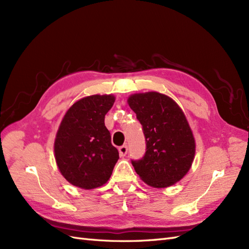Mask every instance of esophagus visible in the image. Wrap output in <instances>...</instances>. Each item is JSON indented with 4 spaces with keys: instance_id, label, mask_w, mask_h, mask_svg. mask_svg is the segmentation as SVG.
<instances>
[{
    "instance_id": "1",
    "label": "esophagus",
    "mask_w": 249,
    "mask_h": 249,
    "mask_svg": "<svg viewBox=\"0 0 249 249\" xmlns=\"http://www.w3.org/2000/svg\"><path fill=\"white\" fill-rule=\"evenodd\" d=\"M118 150H119L120 157H124L127 154V146L126 145H122L118 148Z\"/></svg>"
}]
</instances>
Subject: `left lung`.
Here are the masks:
<instances>
[{"label": "left lung", "instance_id": "obj_1", "mask_svg": "<svg viewBox=\"0 0 249 249\" xmlns=\"http://www.w3.org/2000/svg\"><path fill=\"white\" fill-rule=\"evenodd\" d=\"M131 109L142 125L146 148L139 160H131L137 175L156 188L178 182L190 169L195 141L178 104L158 92L133 94Z\"/></svg>", "mask_w": 249, "mask_h": 249}]
</instances>
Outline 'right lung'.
Here are the masks:
<instances>
[{"label":"right lung","mask_w":249,"mask_h":249,"mask_svg":"<svg viewBox=\"0 0 249 249\" xmlns=\"http://www.w3.org/2000/svg\"><path fill=\"white\" fill-rule=\"evenodd\" d=\"M115 102L113 95H91L66 112L55 140L56 162L73 186L93 189L107 183L119 159L105 125V115Z\"/></svg>","instance_id":"1"}]
</instances>
